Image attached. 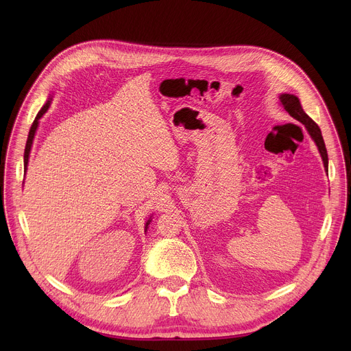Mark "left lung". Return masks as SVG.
<instances>
[{
    "label": "left lung",
    "instance_id": "obj_1",
    "mask_svg": "<svg viewBox=\"0 0 351 351\" xmlns=\"http://www.w3.org/2000/svg\"><path fill=\"white\" fill-rule=\"evenodd\" d=\"M279 99H280L282 106L285 107V110L289 112V115H291L294 119H297L298 122H302L307 128L308 133L311 134V137L314 138V141L318 145V149H319V153H321V157H322L325 168H328V153H326V147H325V143H324L319 126L303 111L302 104H300L298 98L295 95H293V94H282L279 97Z\"/></svg>",
    "mask_w": 351,
    "mask_h": 351
}]
</instances>
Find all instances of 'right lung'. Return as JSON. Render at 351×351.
Listing matches in <instances>:
<instances>
[{
	"mask_svg": "<svg viewBox=\"0 0 351 351\" xmlns=\"http://www.w3.org/2000/svg\"><path fill=\"white\" fill-rule=\"evenodd\" d=\"M48 107H49V101H47L45 104H44V107L38 111V114H37V117H36V119L33 121V123H32V128H30V130H29V136H27V141H26V147H25V156H23V162H25V172H26V168H27V162H29V154H30V148H32V144H33V138H34V133H36V129H37V126H38V119L47 112V110H48ZM149 221L148 219V222L145 223V230H147V226L149 225Z\"/></svg>",
	"mask_w": 351,
	"mask_h": 351,
	"instance_id": "add662e5",
	"label": "right lung"
}]
</instances>
